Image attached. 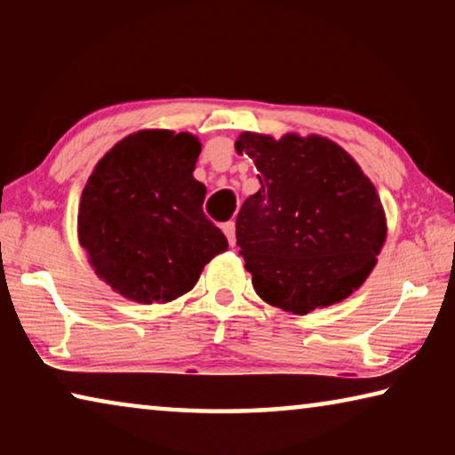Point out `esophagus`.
Listing matches in <instances>:
<instances>
[{
  "instance_id": "1",
  "label": "esophagus",
  "mask_w": 455,
  "mask_h": 455,
  "mask_svg": "<svg viewBox=\"0 0 455 455\" xmlns=\"http://www.w3.org/2000/svg\"><path fill=\"white\" fill-rule=\"evenodd\" d=\"M222 230H225V235H227V238H228V244L230 246H235L236 244V235H235V222L233 220H228V222H225V225H222Z\"/></svg>"
}]
</instances>
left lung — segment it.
<instances>
[{"instance_id":"obj_1","label":"left lung","mask_w":455,"mask_h":455,"mask_svg":"<svg viewBox=\"0 0 455 455\" xmlns=\"http://www.w3.org/2000/svg\"><path fill=\"white\" fill-rule=\"evenodd\" d=\"M235 148L259 171L260 188L236 217V244L259 297L297 315L349 297L387 235L371 180L321 136L243 132Z\"/></svg>"}]
</instances>
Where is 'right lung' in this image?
Listing matches in <instances>:
<instances>
[{"label": "right lung", "mask_w": 455, "mask_h": 455, "mask_svg": "<svg viewBox=\"0 0 455 455\" xmlns=\"http://www.w3.org/2000/svg\"><path fill=\"white\" fill-rule=\"evenodd\" d=\"M200 142L187 132L142 130L100 160L82 192L78 227L96 273L136 303H166L195 287L228 249L204 211L195 172Z\"/></svg>", "instance_id": "obj_1"}]
</instances>
